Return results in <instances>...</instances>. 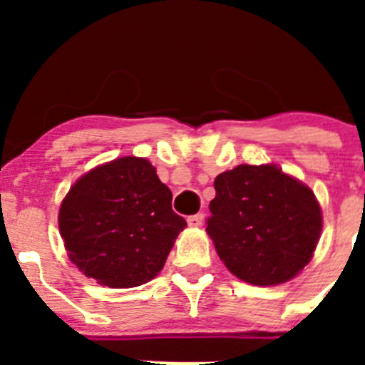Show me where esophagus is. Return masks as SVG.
<instances>
[{"label":"esophagus","instance_id":"obj_1","mask_svg":"<svg viewBox=\"0 0 365 365\" xmlns=\"http://www.w3.org/2000/svg\"><path fill=\"white\" fill-rule=\"evenodd\" d=\"M202 219H205V215H202V214L190 215V217H188V225L192 228H197V227H201V225H202Z\"/></svg>","mask_w":365,"mask_h":365}]
</instances>
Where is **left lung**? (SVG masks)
<instances>
[{
  "label": "left lung",
  "instance_id": "left-lung-1",
  "mask_svg": "<svg viewBox=\"0 0 365 365\" xmlns=\"http://www.w3.org/2000/svg\"><path fill=\"white\" fill-rule=\"evenodd\" d=\"M206 232L228 270L252 285H279L311 261L322 210L309 186L274 164H240L214 180Z\"/></svg>",
  "mask_w": 365,
  "mask_h": 365
}]
</instances>
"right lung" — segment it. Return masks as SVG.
I'll return each mask as SVG.
<instances>
[{"instance_id":"right-lung-1","label":"right lung","mask_w":365,"mask_h":365,"mask_svg":"<svg viewBox=\"0 0 365 365\" xmlns=\"http://www.w3.org/2000/svg\"><path fill=\"white\" fill-rule=\"evenodd\" d=\"M60 234L69 259L111 289L153 279L186 221L150 160L120 157L80 177L62 201Z\"/></svg>"}]
</instances>
